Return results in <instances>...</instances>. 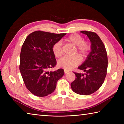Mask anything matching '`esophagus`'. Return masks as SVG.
Masks as SVG:
<instances>
[{"instance_id":"esophagus-1","label":"esophagus","mask_w":124,"mask_h":124,"mask_svg":"<svg viewBox=\"0 0 124 124\" xmlns=\"http://www.w3.org/2000/svg\"><path fill=\"white\" fill-rule=\"evenodd\" d=\"M64 73H65V74H67V73L69 72V71L66 70H64Z\"/></svg>"}]
</instances>
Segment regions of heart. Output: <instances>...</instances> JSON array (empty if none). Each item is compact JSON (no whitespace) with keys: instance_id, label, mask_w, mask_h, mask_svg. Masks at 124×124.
Returning a JSON list of instances; mask_svg holds the SVG:
<instances>
[{"instance_id":"heart-1","label":"heart","mask_w":124,"mask_h":124,"mask_svg":"<svg viewBox=\"0 0 124 124\" xmlns=\"http://www.w3.org/2000/svg\"><path fill=\"white\" fill-rule=\"evenodd\" d=\"M66 40L76 46V50L80 55L84 57L89 53L91 46L89 43L84 41L83 38L78 34H72L67 38ZM52 51L54 56L60 57L62 55V43L60 41L56 42L52 46ZM80 62V59L78 56H73L71 57H64L58 61V67L66 70H70L78 65Z\"/></svg>"}]
</instances>
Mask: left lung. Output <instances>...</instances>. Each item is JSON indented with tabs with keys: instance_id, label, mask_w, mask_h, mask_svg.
<instances>
[{
	"instance_id": "obj_1",
	"label": "left lung",
	"mask_w": 124,
	"mask_h": 124,
	"mask_svg": "<svg viewBox=\"0 0 124 124\" xmlns=\"http://www.w3.org/2000/svg\"><path fill=\"white\" fill-rule=\"evenodd\" d=\"M91 42V52L78 69L86 72L85 75L74 73L75 79L70 84L73 91L81 95H89L100 89L107 75V54L104 44L96 33L83 31Z\"/></svg>"
}]
</instances>
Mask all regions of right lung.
<instances>
[{"label":"right lung","mask_w":124,"mask_h":124,"mask_svg":"<svg viewBox=\"0 0 124 124\" xmlns=\"http://www.w3.org/2000/svg\"><path fill=\"white\" fill-rule=\"evenodd\" d=\"M66 34L37 31L28 35L23 44L20 70L26 87L33 95L44 97L52 93L64 74L63 69L47 70L56 64L52 46Z\"/></svg>","instance_id":"1"}]
</instances>
